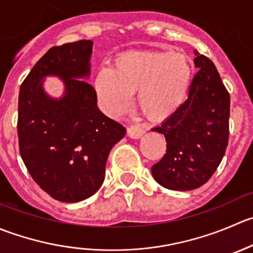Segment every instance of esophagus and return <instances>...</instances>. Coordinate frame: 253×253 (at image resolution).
I'll use <instances>...</instances> for the list:
<instances>
[{"label":"esophagus","mask_w":253,"mask_h":253,"mask_svg":"<svg viewBox=\"0 0 253 253\" xmlns=\"http://www.w3.org/2000/svg\"><path fill=\"white\" fill-rule=\"evenodd\" d=\"M144 132L146 131L139 126H131L128 129H127V134H128V137L133 139L141 138V137L144 134Z\"/></svg>","instance_id":"esophagus-1"}]
</instances>
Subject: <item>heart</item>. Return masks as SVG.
Masks as SVG:
<instances>
[{"instance_id":"obj_1","label":"heart","mask_w":253,"mask_h":253,"mask_svg":"<svg viewBox=\"0 0 253 253\" xmlns=\"http://www.w3.org/2000/svg\"><path fill=\"white\" fill-rule=\"evenodd\" d=\"M192 80V65L184 54L169 50L133 51L116 58L111 69L100 70L95 90L112 115L128 107L131 94L141 111L153 121L167 119L184 102Z\"/></svg>"}]
</instances>
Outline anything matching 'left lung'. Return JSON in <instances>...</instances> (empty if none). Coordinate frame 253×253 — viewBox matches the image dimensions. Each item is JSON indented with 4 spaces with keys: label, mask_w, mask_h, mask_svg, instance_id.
I'll use <instances>...</instances> for the list:
<instances>
[{
    "label": "left lung",
    "mask_w": 253,
    "mask_h": 253,
    "mask_svg": "<svg viewBox=\"0 0 253 253\" xmlns=\"http://www.w3.org/2000/svg\"><path fill=\"white\" fill-rule=\"evenodd\" d=\"M198 73L186 101L152 131L164 134L167 153L152 167L154 180L176 192L207 183L219 167L229 141L230 95L214 63L194 50Z\"/></svg>",
    "instance_id": "1"
}]
</instances>
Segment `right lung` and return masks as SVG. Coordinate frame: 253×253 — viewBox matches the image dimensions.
<instances>
[{"label":"right lung","instance_id":"add662e5","mask_svg":"<svg viewBox=\"0 0 253 253\" xmlns=\"http://www.w3.org/2000/svg\"><path fill=\"white\" fill-rule=\"evenodd\" d=\"M91 41L53 46L22 83L18 96V141L29 174L51 198L63 203L87 199L100 189L112 147L126 128L102 114L87 80ZM48 76L65 85L60 98L43 89Z\"/></svg>","mask_w":253,"mask_h":253}]
</instances>
